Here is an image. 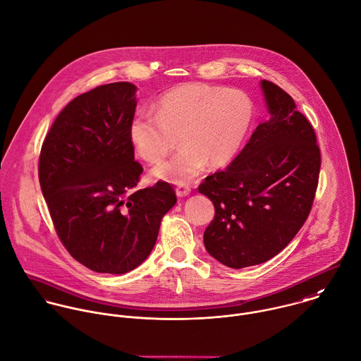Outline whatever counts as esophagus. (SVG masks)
Here are the masks:
<instances>
[{
    "mask_svg": "<svg viewBox=\"0 0 361 361\" xmlns=\"http://www.w3.org/2000/svg\"><path fill=\"white\" fill-rule=\"evenodd\" d=\"M189 195H190V188L188 185H185V183L178 185V188H176V196L178 197H186Z\"/></svg>",
    "mask_w": 361,
    "mask_h": 361,
    "instance_id": "1",
    "label": "esophagus"
}]
</instances>
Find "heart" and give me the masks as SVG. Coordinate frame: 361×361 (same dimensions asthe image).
<instances>
[{"mask_svg": "<svg viewBox=\"0 0 361 361\" xmlns=\"http://www.w3.org/2000/svg\"><path fill=\"white\" fill-rule=\"evenodd\" d=\"M154 114L137 111L128 121V141L148 162L164 158L176 141L180 149L151 171L169 183H189L206 164L221 166L240 149L253 121V104L240 90L203 82L179 85L154 104Z\"/></svg>", "mask_w": 361, "mask_h": 361, "instance_id": "b5f03b06", "label": "heart"}]
</instances>
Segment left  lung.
<instances>
[{
	"mask_svg": "<svg viewBox=\"0 0 361 361\" xmlns=\"http://www.w3.org/2000/svg\"><path fill=\"white\" fill-rule=\"evenodd\" d=\"M269 119L224 169L199 192L214 204L204 246L220 263L242 269L281 252L305 223L321 169L317 137L293 98L262 80Z\"/></svg>",
	"mask_w": 361,
	"mask_h": 361,
	"instance_id": "8db88e82",
	"label": "left lung"
}]
</instances>
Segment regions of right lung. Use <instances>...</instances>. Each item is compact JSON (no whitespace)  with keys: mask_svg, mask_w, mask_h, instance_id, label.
Listing matches in <instances>:
<instances>
[{"mask_svg":"<svg viewBox=\"0 0 361 361\" xmlns=\"http://www.w3.org/2000/svg\"><path fill=\"white\" fill-rule=\"evenodd\" d=\"M137 87L112 82L73 99L47 133L39 180L56 233L70 255L98 273L123 274L151 253L176 195L166 182L137 189L127 127Z\"/></svg>","mask_w":361,"mask_h":361,"instance_id":"right-lung-1","label":"right lung"}]
</instances>
